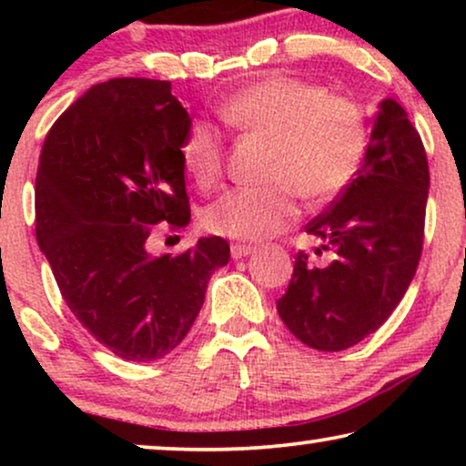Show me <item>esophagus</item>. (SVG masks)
Returning a JSON list of instances; mask_svg holds the SVG:
<instances>
[{
	"instance_id": "34e87169",
	"label": "esophagus",
	"mask_w": 466,
	"mask_h": 466,
	"mask_svg": "<svg viewBox=\"0 0 466 466\" xmlns=\"http://www.w3.org/2000/svg\"><path fill=\"white\" fill-rule=\"evenodd\" d=\"M254 248L248 246V244H233L231 246V257L238 260V258H244L248 257V254H252Z\"/></svg>"
}]
</instances>
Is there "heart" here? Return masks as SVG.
<instances>
[{"label":"heart","mask_w":466,"mask_h":466,"mask_svg":"<svg viewBox=\"0 0 466 466\" xmlns=\"http://www.w3.org/2000/svg\"><path fill=\"white\" fill-rule=\"evenodd\" d=\"M222 123L271 144L267 188H235L206 209L216 235L260 241L282 233L299 216L297 195L308 203L339 197L359 176L369 131L360 106L329 95L314 82L284 74L239 88L220 106ZM182 163L201 188L225 174V139L212 125L195 123L184 137Z\"/></svg>","instance_id":"heart-1"}]
</instances>
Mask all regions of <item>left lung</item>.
I'll return each instance as SVG.
<instances>
[{"instance_id":"left-lung-1","label":"left lung","mask_w":466,"mask_h":466,"mask_svg":"<svg viewBox=\"0 0 466 466\" xmlns=\"http://www.w3.org/2000/svg\"><path fill=\"white\" fill-rule=\"evenodd\" d=\"M429 161L422 137L394 99L373 120L354 182L305 231L333 252L318 265L301 250L278 314L305 346L339 352L388 320L416 276L424 244Z\"/></svg>"}]
</instances>
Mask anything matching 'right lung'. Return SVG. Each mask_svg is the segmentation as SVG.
<instances>
[{"instance_id":"obj_1","label":"right lung","mask_w":466,"mask_h":466,"mask_svg":"<svg viewBox=\"0 0 466 466\" xmlns=\"http://www.w3.org/2000/svg\"><path fill=\"white\" fill-rule=\"evenodd\" d=\"M188 129L171 82L112 78L74 101L42 146L37 244L72 314L125 360L169 354L231 257L218 235L177 257L146 250L158 222L177 231L190 220L180 155Z\"/></svg>"}]
</instances>
